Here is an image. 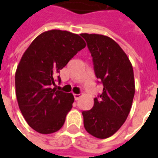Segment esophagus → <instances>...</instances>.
<instances>
[{
    "label": "esophagus",
    "instance_id": "1",
    "mask_svg": "<svg viewBox=\"0 0 158 158\" xmlns=\"http://www.w3.org/2000/svg\"><path fill=\"white\" fill-rule=\"evenodd\" d=\"M73 96H74V99H75L76 101H77V100L79 99V97L81 96V95H80V94H74Z\"/></svg>",
    "mask_w": 158,
    "mask_h": 158
}]
</instances>
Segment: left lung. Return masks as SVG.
<instances>
[{"mask_svg":"<svg viewBox=\"0 0 158 158\" xmlns=\"http://www.w3.org/2000/svg\"><path fill=\"white\" fill-rule=\"evenodd\" d=\"M91 54L96 78L103 85L94 106L83 111L86 131L99 139L114 135L129 115L135 96L131 62L119 45L107 36L80 34Z\"/></svg>","mask_w":158,"mask_h":158,"instance_id":"left-lung-1","label":"left lung"}]
</instances>
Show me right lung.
I'll list each match as a JSON object with an SVG mask.
<instances>
[{"mask_svg": "<svg viewBox=\"0 0 158 158\" xmlns=\"http://www.w3.org/2000/svg\"><path fill=\"white\" fill-rule=\"evenodd\" d=\"M85 45L79 35L52 29L37 36L23 53L15 73L16 96L26 122L37 132L52 134L64 124L74 97L52 85ZM57 79L61 82L60 76Z\"/></svg>", "mask_w": 158, "mask_h": 158, "instance_id": "obj_1", "label": "right lung"}]
</instances>
